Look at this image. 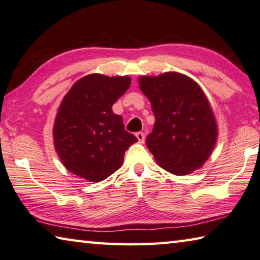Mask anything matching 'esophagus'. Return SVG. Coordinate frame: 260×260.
Instances as JSON below:
<instances>
[{"label": "esophagus", "instance_id": "1", "mask_svg": "<svg viewBox=\"0 0 260 260\" xmlns=\"http://www.w3.org/2000/svg\"><path fill=\"white\" fill-rule=\"evenodd\" d=\"M136 137H137L138 142H139L140 144H143L144 142H145V134H143V133H138L137 135H136Z\"/></svg>", "mask_w": 260, "mask_h": 260}]
</instances>
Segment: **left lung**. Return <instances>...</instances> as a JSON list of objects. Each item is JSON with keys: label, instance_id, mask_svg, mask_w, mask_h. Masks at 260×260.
Returning <instances> with one entry per match:
<instances>
[{"label": "left lung", "instance_id": "8db88e82", "mask_svg": "<svg viewBox=\"0 0 260 260\" xmlns=\"http://www.w3.org/2000/svg\"><path fill=\"white\" fill-rule=\"evenodd\" d=\"M139 88L155 116L146 145L161 168L188 175L210 158L218 139V125L205 93L180 72L142 76Z\"/></svg>", "mask_w": 260, "mask_h": 260}]
</instances>
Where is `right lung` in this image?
I'll list each match as a JSON object with an SVG mask.
<instances>
[{
	"label": "right lung",
	"mask_w": 260,
	"mask_h": 260,
	"mask_svg": "<svg viewBox=\"0 0 260 260\" xmlns=\"http://www.w3.org/2000/svg\"><path fill=\"white\" fill-rule=\"evenodd\" d=\"M130 84L127 76L91 74L77 80L63 98L54 122V146L74 175L88 182L106 180L121 167L127 148L138 142L112 109Z\"/></svg>",
	"instance_id": "right-lung-1"
}]
</instances>
